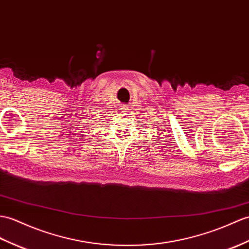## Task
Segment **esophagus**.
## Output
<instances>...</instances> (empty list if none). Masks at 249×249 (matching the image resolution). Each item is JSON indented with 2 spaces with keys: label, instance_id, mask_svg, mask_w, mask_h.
<instances>
[{
  "label": "esophagus",
  "instance_id": "34e87169",
  "mask_svg": "<svg viewBox=\"0 0 249 249\" xmlns=\"http://www.w3.org/2000/svg\"><path fill=\"white\" fill-rule=\"evenodd\" d=\"M121 109H122V110H123L124 112H126V110H127V107H126V106H123V107L121 108Z\"/></svg>",
  "mask_w": 249,
  "mask_h": 249
}]
</instances>
